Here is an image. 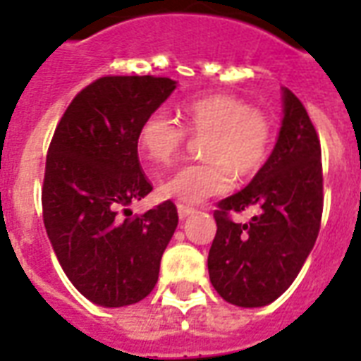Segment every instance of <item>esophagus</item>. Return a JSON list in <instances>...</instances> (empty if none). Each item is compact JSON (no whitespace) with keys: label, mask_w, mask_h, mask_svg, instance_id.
Returning a JSON list of instances; mask_svg holds the SVG:
<instances>
[{"label":"esophagus","mask_w":361,"mask_h":361,"mask_svg":"<svg viewBox=\"0 0 361 361\" xmlns=\"http://www.w3.org/2000/svg\"><path fill=\"white\" fill-rule=\"evenodd\" d=\"M192 212L195 209L189 208V206H183V204H178V217H180L181 221H185L189 215H192Z\"/></svg>","instance_id":"esophagus-1"}]
</instances>
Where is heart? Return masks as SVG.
Returning <instances> with one entry per match:
<instances>
[{"label": "heart", "mask_w": 361, "mask_h": 361, "mask_svg": "<svg viewBox=\"0 0 361 361\" xmlns=\"http://www.w3.org/2000/svg\"><path fill=\"white\" fill-rule=\"evenodd\" d=\"M185 129L204 140L208 163L189 164L159 185L161 197L180 204H200L223 195L234 183V174L249 178L262 169L271 147L268 116L232 95H206L180 106ZM172 118L155 110L138 129V149L152 170L174 164L183 152L187 133Z\"/></svg>", "instance_id": "1"}]
</instances>
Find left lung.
Listing matches in <instances>:
<instances>
[{
	"instance_id": "obj_1",
	"label": "left lung",
	"mask_w": 361,
	"mask_h": 361,
	"mask_svg": "<svg viewBox=\"0 0 361 361\" xmlns=\"http://www.w3.org/2000/svg\"><path fill=\"white\" fill-rule=\"evenodd\" d=\"M320 142L300 99L283 87V121L271 155L236 195L215 209L209 281L225 302L264 307L292 285L319 236L322 217ZM257 207L249 224L228 214Z\"/></svg>"
}]
</instances>
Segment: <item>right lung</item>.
Instances as JSON below:
<instances>
[{
	"mask_svg": "<svg viewBox=\"0 0 361 361\" xmlns=\"http://www.w3.org/2000/svg\"><path fill=\"white\" fill-rule=\"evenodd\" d=\"M157 76H103L65 110L47 155L42 217L65 275L90 302L125 307L159 279L161 257L178 226L170 200L142 215L152 183L138 163V129L174 92Z\"/></svg>",
	"mask_w": 361,
	"mask_h": 361,
	"instance_id": "1",
	"label": "right lung"
}]
</instances>
